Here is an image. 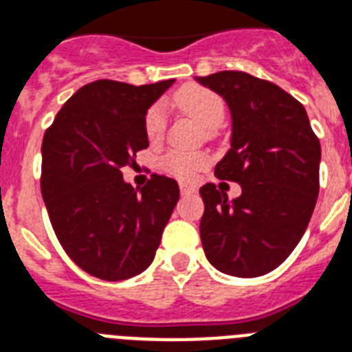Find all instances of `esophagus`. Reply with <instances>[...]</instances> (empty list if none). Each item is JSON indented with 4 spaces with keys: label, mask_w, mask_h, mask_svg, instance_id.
Segmentation results:
<instances>
[{
    "label": "esophagus",
    "mask_w": 352,
    "mask_h": 352,
    "mask_svg": "<svg viewBox=\"0 0 352 352\" xmlns=\"http://www.w3.org/2000/svg\"><path fill=\"white\" fill-rule=\"evenodd\" d=\"M197 191V188L191 184H186V182H181V193L182 195H190V193H195Z\"/></svg>",
    "instance_id": "obj_1"
}]
</instances>
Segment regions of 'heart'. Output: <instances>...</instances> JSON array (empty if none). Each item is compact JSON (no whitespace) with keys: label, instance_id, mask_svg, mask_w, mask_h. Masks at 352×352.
I'll list each match as a JSON object with an SVG mask.
<instances>
[{"label":"heart","instance_id":"obj_1","mask_svg":"<svg viewBox=\"0 0 352 352\" xmlns=\"http://www.w3.org/2000/svg\"><path fill=\"white\" fill-rule=\"evenodd\" d=\"M175 105L193 118L204 129H217L226 118V102L220 94L204 87L190 84L177 91ZM144 135L150 143H159L166 131V111L162 103H152L143 118ZM211 134L212 131H208ZM209 164L206 152H170L162 159V168L181 181H191L200 170Z\"/></svg>","mask_w":352,"mask_h":352}]
</instances>
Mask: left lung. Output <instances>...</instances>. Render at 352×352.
<instances>
[{
    "label": "left lung",
    "mask_w": 352,
    "mask_h": 352,
    "mask_svg": "<svg viewBox=\"0 0 352 352\" xmlns=\"http://www.w3.org/2000/svg\"><path fill=\"white\" fill-rule=\"evenodd\" d=\"M199 82L226 98L231 150L214 166L238 182L232 202L212 182L200 188V240L209 263L236 277L265 276L292 254L318 197L320 141L306 109L279 85L243 71H220Z\"/></svg>",
    "instance_id": "8db88e82"
}]
</instances>
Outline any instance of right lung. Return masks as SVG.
Returning <instances> with one entry per match:
<instances>
[{
    "label": "right lung",
    "mask_w": 352,
    "mask_h": 352,
    "mask_svg": "<svg viewBox=\"0 0 352 352\" xmlns=\"http://www.w3.org/2000/svg\"><path fill=\"white\" fill-rule=\"evenodd\" d=\"M171 84L91 82L44 132L41 193L53 231L73 263L103 281L148 267L179 200L170 177L152 173L135 191L121 173L148 146L144 112Z\"/></svg>",
    "instance_id": "add662e5"
}]
</instances>
